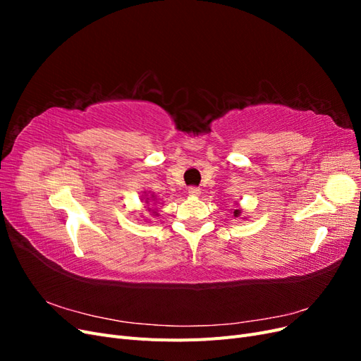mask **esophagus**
<instances>
[{
  "instance_id": "obj_1",
  "label": "esophagus",
  "mask_w": 361,
  "mask_h": 361,
  "mask_svg": "<svg viewBox=\"0 0 361 361\" xmlns=\"http://www.w3.org/2000/svg\"><path fill=\"white\" fill-rule=\"evenodd\" d=\"M188 194H190V195H194V197H195V195L200 194V188H197V187H190V188H188Z\"/></svg>"
}]
</instances>
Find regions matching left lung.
<instances>
[{
    "mask_svg": "<svg viewBox=\"0 0 361 361\" xmlns=\"http://www.w3.org/2000/svg\"><path fill=\"white\" fill-rule=\"evenodd\" d=\"M235 215H239V211H235Z\"/></svg>",
    "mask_w": 361,
    "mask_h": 361,
    "instance_id": "obj_1",
    "label": "left lung"
}]
</instances>
